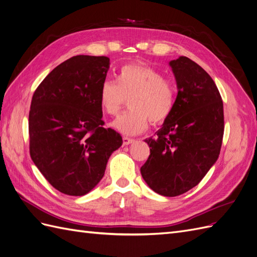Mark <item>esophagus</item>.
Instances as JSON below:
<instances>
[{
	"instance_id": "1",
	"label": "esophagus",
	"mask_w": 257,
	"mask_h": 257,
	"mask_svg": "<svg viewBox=\"0 0 257 257\" xmlns=\"http://www.w3.org/2000/svg\"><path fill=\"white\" fill-rule=\"evenodd\" d=\"M132 143H134V139H133V138L123 137V144L125 145V146H127V145H130V144H132Z\"/></svg>"
}]
</instances>
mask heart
Instances as JSON below:
<instances>
[{
    "instance_id": "obj_1",
    "label": "heart",
    "mask_w": 257,
    "mask_h": 257,
    "mask_svg": "<svg viewBox=\"0 0 257 257\" xmlns=\"http://www.w3.org/2000/svg\"><path fill=\"white\" fill-rule=\"evenodd\" d=\"M128 97L130 109L112 126L125 135H137L152 124L164 122L172 112L174 83L157 69L145 64H126L116 73L115 81L106 79L99 88V105L108 115H115Z\"/></svg>"
}]
</instances>
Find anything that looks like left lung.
Masks as SVG:
<instances>
[{
    "mask_svg": "<svg viewBox=\"0 0 257 257\" xmlns=\"http://www.w3.org/2000/svg\"><path fill=\"white\" fill-rule=\"evenodd\" d=\"M178 94L155 138H147L150 155L142 166L155 193L174 197L196 186L216 162L224 134L223 102L214 81L186 57L169 62Z\"/></svg>",
    "mask_w": 257,
    "mask_h": 257,
    "instance_id": "obj_1",
    "label": "left lung"
}]
</instances>
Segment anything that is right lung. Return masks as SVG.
Here are the masks:
<instances>
[{
    "label": "right lung",
    "mask_w": 257,
    "mask_h": 257,
    "mask_svg": "<svg viewBox=\"0 0 257 257\" xmlns=\"http://www.w3.org/2000/svg\"><path fill=\"white\" fill-rule=\"evenodd\" d=\"M109 64L107 57L68 59L47 75L31 102V159L66 195L82 196L94 189L123 143L114 130L103 127L99 88Z\"/></svg>",
    "instance_id": "1"
}]
</instances>
